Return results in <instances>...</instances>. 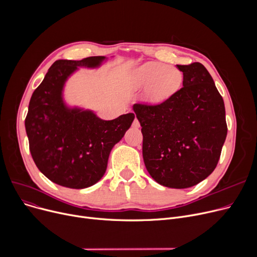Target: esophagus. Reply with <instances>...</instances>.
<instances>
[{
    "instance_id": "1",
    "label": "esophagus",
    "mask_w": 257,
    "mask_h": 257,
    "mask_svg": "<svg viewBox=\"0 0 257 257\" xmlns=\"http://www.w3.org/2000/svg\"><path fill=\"white\" fill-rule=\"evenodd\" d=\"M132 126L134 127V128H140L141 127V124H140V120L136 117L134 118V120H133V124H132Z\"/></svg>"
}]
</instances>
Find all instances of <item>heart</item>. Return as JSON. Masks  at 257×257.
Instances as JSON below:
<instances>
[{"mask_svg":"<svg viewBox=\"0 0 257 257\" xmlns=\"http://www.w3.org/2000/svg\"><path fill=\"white\" fill-rule=\"evenodd\" d=\"M183 81L182 73L175 66L160 62H147L133 74L138 87H148L147 97L151 101H161L176 92Z\"/></svg>","mask_w":257,"mask_h":257,"instance_id":"heart-1","label":"heart"}]
</instances>
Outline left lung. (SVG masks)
<instances>
[{
  "label": "left lung",
  "mask_w": 257,
  "mask_h": 257,
  "mask_svg": "<svg viewBox=\"0 0 257 257\" xmlns=\"http://www.w3.org/2000/svg\"><path fill=\"white\" fill-rule=\"evenodd\" d=\"M183 87L157 105L134 104L143 133L147 171L159 184L191 187L218 165L227 136L225 106L200 62L177 65Z\"/></svg>",
  "instance_id": "obj_1"
}]
</instances>
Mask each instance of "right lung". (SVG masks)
Masks as SVG:
<instances>
[{
  "label": "right lung",
  "instance_id": "add662e5",
  "mask_svg": "<svg viewBox=\"0 0 257 257\" xmlns=\"http://www.w3.org/2000/svg\"><path fill=\"white\" fill-rule=\"evenodd\" d=\"M106 59L57 60L34 90L25 119L32 158L52 182L70 188L97 183L106 172L113 146L125 136L134 113L105 120L91 110L66 106L64 84L78 67H98Z\"/></svg>",
  "mask_w": 257,
  "mask_h": 257
}]
</instances>
